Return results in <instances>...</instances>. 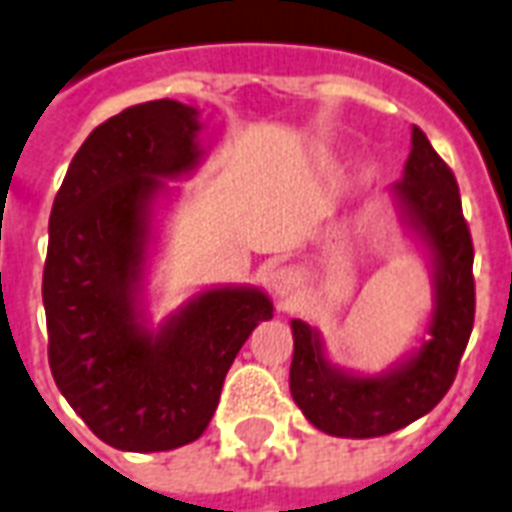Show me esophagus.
I'll return each instance as SVG.
<instances>
[{
	"mask_svg": "<svg viewBox=\"0 0 512 512\" xmlns=\"http://www.w3.org/2000/svg\"><path fill=\"white\" fill-rule=\"evenodd\" d=\"M268 285H271V290H274L276 298H290V295L298 290V274H295V268L290 266H282L276 268L274 274L268 276Z\"/></svg>",
	"mask_w": 512,
	"mask_h": 512,
	"instance_id": "esophagus-1",
	"label": "esophagus"
}]
</instances>
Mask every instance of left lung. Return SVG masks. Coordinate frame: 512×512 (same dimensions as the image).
I'll return each mask as SVG.
<instances>
[{
    "instance_id": "1",
    "label": "left lung",
    "mask_w": 512,
    "mask_h": 512,
    "mask_svg": "<svg viewBox=\"0 0 512 512\" xmlns=\"http://www.w3.org/2000/svg\"><path fill=\"white\" fill-rule=\"evenodd\" d=\"M391 192L401 222L429 249L434 309L423 344L382 374H352L333 366L320 333L304 320L290 323V393L314 429L331 437H382L434 410L456 380L475 323V249L458 184L418 127H412L404 179Z\"/></svg>"
}]
</instances>
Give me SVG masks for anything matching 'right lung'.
<instances>
[{"label":"right lung","instance_id":"obj_1","mask_svg":"<svg viewBox=\"0 0 512 512\" xmlns=\"http://www.w3.org/2000/svg\"><path fill=\"white\" fill-rule=\"evenodd\" d=\"M200 111L176 100L102 121L67 168L48 222L43 304L56 388L111 448L157 453L195 442L257 323L260 287H208L151 328L143 274L154 206L200 162Z\"/></svg>","mask_w":512,"mask_h":512}]
</instances>
